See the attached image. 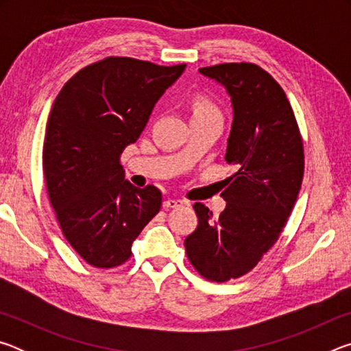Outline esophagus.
<instances>
[{
    "mask_svg": "<svg viewBox=\"0 0 351 351\" xmlns=\"http://www.w3.org/2000/svg\"><path fill=\"white\" fill-rule=\"evenodd\" d=\"M186 203H184L182 199H175V198H167L162 203V207L165 210H169V209H178V207H181V206H184Z\"/></svg>",
    "mask_w": 351,
    "mask_h": 351,
    "instance_id": "34e87169",
    "label": "esophagus"
}]
</instances>
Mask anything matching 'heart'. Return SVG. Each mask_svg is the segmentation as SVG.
<instances>
[{
  "label": "heart",
  "instance_id": "b5f03b06",
  "mask_svg": "<svg viewBox=\"0 0 351 351\" xmlns=\"http://www.w3.org/2000/svg\"><path fill=\"white\" fill-rule=\"evenodd\" d=\"M198 114H218V110L207 97H198L193 104V116Z\"/></svg>",
  "mask_w": 351,
  "mask_h": 351
}]
</instances>
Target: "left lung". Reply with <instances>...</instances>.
Instances as JSON below:
<instances>
[{"label":"left lung","mask_w":351,"mask_h":351,"mask_svg":"<svg viewBox=\"0 0 351 351\" xmlns=\"http://www.w3.org/2000/svg\"><path fill=\"white\" fill-rule=\"evenodd\" d=\"M199 73L230 96L234 121L224 159L237 167L221 192L218 217L195 203L198 226L184 246L193 268L212 282L251 271L274 246L304 178V144L282 86L254 63H223Z\"/></svg>","instance_id":"left-lung-1"}]
</instances>
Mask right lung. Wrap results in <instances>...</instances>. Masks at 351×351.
I'll return each instance as SVG.
<instances>
[{
  "mask_svg": "<svg viewBox=\"0 0 351 351\" xmlns=\"http://www.w3.org/2000/svg\"><path fill=\"white\" fill-rule=\"evenodd\" d=\"M184 69L108 57L71 77L52 105L43 145L47 195L64 239L91 266L125 263L161 209L156 187L125 180L121 154Z\"/></svg>",
  "mask_w": 351,
  "mask_h": 351,
  "instance_id": "right-lung-1",
  "label": "right lung"
}]
</instances>
